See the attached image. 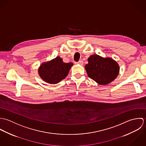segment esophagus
Returning a JSON list of instances; mask_svg holds the SVG:
<instances>
[{"instance_id": "1", "label": "esophagus", "mask_w": 146, "mask_h": 146, "mask_svg": "<svg viewBox=\"0 0 146 146\" xmlns=\"http://www.w3.org/2000/svg\"><path fill=\"white\" fill-rule=\"evenodd\" d=\"M76 63L79 64H80V65H83V61H82V60H80V61H79L78 62H76Z\"/></svg>"}]
</instances>
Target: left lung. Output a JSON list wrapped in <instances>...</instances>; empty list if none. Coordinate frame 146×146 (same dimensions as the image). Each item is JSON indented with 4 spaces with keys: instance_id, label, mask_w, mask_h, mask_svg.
I'll return each instance as SVG.
<instances>
[{
    "instance_id": "obj_1",
    "label": "left lung",
    "mask_w": 146,
    "mask_h": 146,
    "mask_svg": "<svg viewBox=\"0 0 146 146\" xmlns=\"http://www.w3.org/2000/svg\"><path fill=\"white\" fill-rule=\"evenodd\" d=\"M85 68L88 76L101 85L111 83L117 76L119 64L110 58H102L97 54L90 56Z\"/></svg>"
}]
</instances>
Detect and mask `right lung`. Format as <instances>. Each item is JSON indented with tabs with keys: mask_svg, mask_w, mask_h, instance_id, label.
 <instances>
[{
	"mask_svg": "<svg viewBox=\"0 0 146 146\" xmlns=\"http://www.w3.org/2000/svg\"><path fill=\"white\" fill-rule=\"evenodd\" d=\"M72 63H64L60 57L48 62L44 63L39 68L40 76L50 84L59 83L67 75Z\"/></svg>",
	"mask_w": 146,
	"mask_h": 146,
	"instance_id": "add662e5",
	"label": "right lung"
}]
</instances>
